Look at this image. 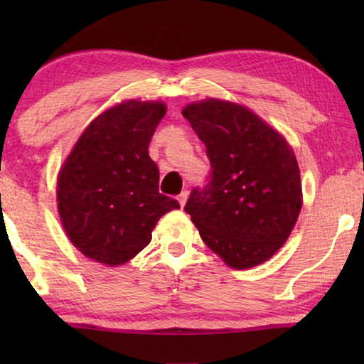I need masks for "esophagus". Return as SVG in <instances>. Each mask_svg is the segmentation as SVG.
<instances>
[{
	"label": "esophagus",
	"mask_w": 364,
	"mask_h": 364,
	"mask_svg": "<svg viewBox=\"0 0 364 364\" xmlns=\"http://www.w3.org/2000/svg\"><path fill=\"white\" fill-rule=\"evenodd\" d=\"M187 197H188V192H187V191H183V192L178 193L177 200H178V203H181V207L186 205V202H187Z\"/></svg>",
	"instance_id": "34e87169"
}]
</instances>
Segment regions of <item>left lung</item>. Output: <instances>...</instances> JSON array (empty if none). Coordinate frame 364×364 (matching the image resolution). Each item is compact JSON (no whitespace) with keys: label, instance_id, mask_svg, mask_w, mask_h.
Here are the masks:
<instances>
[{"label":"left lung","instance_id":"obj_1","mask_svg":"<svg viewBox=\"0 0 364 364\" xmlns=\"http://www.w3.org/2000/svg\"><path fill=\"white\" fill-rule=\"evenodd\" d=\"M182 114L205 144L212 168L183 210L228 267L260 265L287 242L300 213L295 154L280 134L238 104L208 99Z\"/></svg>","mask_w":364,"mask_h":364}]
</instances>
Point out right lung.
<instances>
[{
  "label": "right lung",
  "mask_w": 364,
  "mask_h": 364,
  "mask_svg": "<svg viewBox=\"0 0 364 364\" xmlns=\"http://www.w3.org/2000/svg\"><path fill=\"white\" fill-rule=\"evenodd\" d=\"M162 102L129 101L89 124L59 172L58 207L73 245L109 267L136 257L177 200L159 192L149 142Z\"/></svg>",
  "instance_id": "obj_1"
}]
</instances>
